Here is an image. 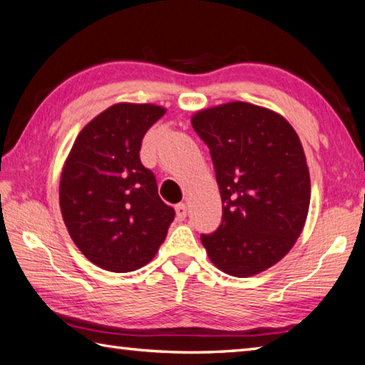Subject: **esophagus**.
I'll use <instances>...</instances> for the list:
<instances>
[{
  "mask_svg": "<svg viewBox=\"0 0 365 365\" xmlns=\"http://www.w3.org/2000/svg\"><path fill=\"white\" fill-rule=\"evenodd\" d=\"M187 205L185 202H180V205L175 206V212H177V219L178 220H183L185 217H187Z\"/></svg>",
  "mask_w": 365,
  "mask_h": 365,
  "instance_id": "obj_1",
  "label": "esophagus"
}]
</instances>
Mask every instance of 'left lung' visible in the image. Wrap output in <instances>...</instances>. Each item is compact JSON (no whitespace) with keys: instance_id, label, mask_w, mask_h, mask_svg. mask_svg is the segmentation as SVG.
I'll list each match as a JSON object with an SVG mask.
<instances>
[{"instance_id":"left-lung-1","label":"left lung","mask_w":365,"mask_h":365,"mask_svg":"<svg viewBox=\"0 0 365 365\" xmlns=\"http://www.w3.org/2000/svg\"><path fill=\"white\" fill-rule=\"evenodd\" d=\"M191 125L211 151L222 222L201 243L232 277H252L288 255L304 228L311 178L298 133L285 117L251 103L201 109Z\"/></svg>"}]
</instances>
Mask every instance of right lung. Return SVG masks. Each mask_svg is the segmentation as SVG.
Listing matches in <instances>:
<instances>
[{
    "instance_id": "right-lung-1",
    "label": "right lung",
    "mask_w": 365,
    "mask_h": 365,
    "mask_svg": "<svg viewBox=\"0 0 365 365\" xmlns=\"http://www.w3.org/2000/svg\"><path fill=\"white\" fill-rule=\"evenodd\" d=\"M165 114L156 104L117 103L80 130L59 183V206L82 255L109 272H132L156 256L175 211L140 160L141 140Z\"/></svg>"
}]
</instances>
